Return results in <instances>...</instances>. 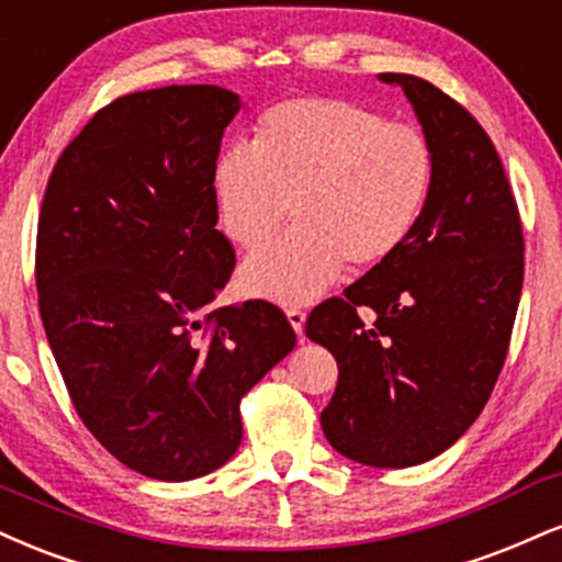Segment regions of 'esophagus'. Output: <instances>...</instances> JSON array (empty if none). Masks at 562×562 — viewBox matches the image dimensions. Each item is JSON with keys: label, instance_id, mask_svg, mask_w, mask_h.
Segmentation results:
<instances>
[{"label": "esophagus", "instance_id": "34e87169", "mask_svg": "<svg viewBox=\"0 0 562 562\" xmlns=\"http://www.w3.org/2000/svg\"><path fill=\"white\" fill-rule=\"evenodd\" d=\"M288 322L293 324V329L299 333V337H303V324H306V311L301 308H288Z\"/></svg>", "mask_w": 562, "mask_h": 562}]
</instances>
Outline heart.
Listing matches in <instances>:
<instances>
[{
  "instance_id": "obj_1",
  "label": "heart",
  "mask_w": 562,
  "mask_h": 562,
  "mask_svg": "<svg viewBox=\"0 0 562 562\" xmlns=\"http://www.w3.org/2000/svg\"><path fill=\"white\" fill-rule=\"evenodd\" d=\"M435 180L429 138L346 99H288L261 114L254 146L216 159L222 233L261 248L293 206L295 229L243 263L240 288L282 306L322 295L346 269H371L408 240Z\"/></svg>"
}]
</instances>
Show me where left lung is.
I'll list each match as a JSON object with an SVG mask.
<instances>
[{
  "label": "left lung",
  "mask_w": 562,
  "mask_h": 562,
  "mask_svg": "<svg viewBox=\"0 0 562 562\" xmlns=\"http://www.w3.org/2000/svg\"><path fill=\"white\" fill-rule=\"evenodd\" d=\"M380 78L414 104L435 180L408 240L311 311L306 335L340 371L322 411L329 445L363 465L405 469L448 450L495 390L524 288V227L474 114L424 78Z\"/></svg>",
  "instance_id": "1"
}]
</instances>
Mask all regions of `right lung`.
Segmentation results:
<instances>
[{"label":"right lung","mask_w":562,"mask_h":562,"mask_svg":"<svg viewBox=\"0 0 562 562\" xmlns=\"http://www.w3.org/2000/svg\"><path fill=\"white\" fill-rule=\"evenodd\" d=\"M238 110L220 86L114 99L59 154L38 214V311L70 401L159 482L227 463L243 395L295 346L272 303L209 311L235 269L212 172Z\"/></svg>","instance_id":"obj_1"}]
</instances>
